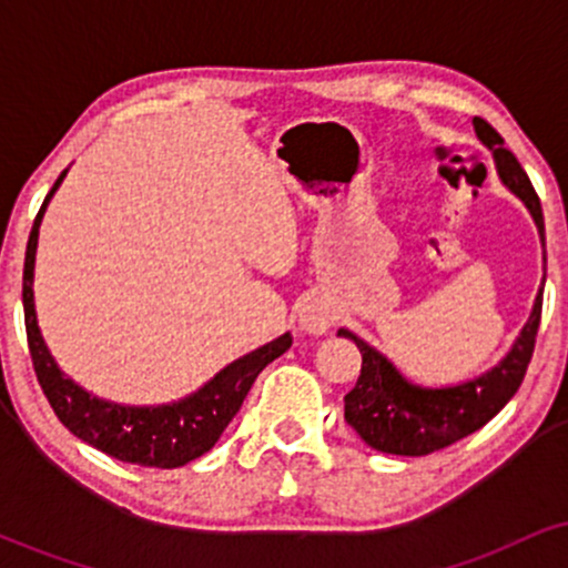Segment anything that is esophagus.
Instances as JSON below:
<instances>
[{"label":"esophagus","mask_w":568,"mask_h":568,"mask_svg":"<svg viewBox=\"0 0 568 568\" xmlns=\"http://www.w3.org/2000/svg\"><path fill=\"white\" fill-rule=\"evenodd\" d=\"M331 325V315L323 310V306H306L302 312V328L310 331V334H325Z\"/></svg>","instance_id":"obj_1"}]
</instances>
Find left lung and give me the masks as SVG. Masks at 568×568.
<instances>
[{
    "label": "left lung",
    "instance_id": "8db88e82",
    "mask_svg": "<svg viewBox=\"0 0 568 568\" xmlns=\"http://www.w3.org/2000/svg\"><path fill=\"white\" fill-rule=\"evenodd\" d=\"M473 125L478 139L494 152L501 181L526 202L537 221L539 234L545 237L542 205H539L537 192H534L518 158L505 146V139L486 120L475 116ZM539 317H542V293L537 296L529 323L520 331L510 355L480 379L446 389L414 387L389 366L387 357H382L363 338L342 328L338 336L352 338L363 355L357 384L344 395V419L371 448L382 454L425 456L467 438L475 429L488 425L518 393L531 363L534 344H537Z\"/></svg>",
    "mask_w": 568,
    "mask_h": 568
}]
</instances>
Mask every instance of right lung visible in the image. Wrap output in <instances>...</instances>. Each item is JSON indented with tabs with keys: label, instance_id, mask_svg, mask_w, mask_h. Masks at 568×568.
Returning <instances> with one entry per match:
<instances>
[{
	"label": "right lung",
	"instance_id": "add662e5",
	"mask_svg": "<svg viewBox=\"0 0 568 568\" xmlns=\"http://www.w3.org/2000/svg\"><path fill=\"white\" fill-rule=\"evenodd\" d=\"M61 179L55 181L42 207H39L29 234V245H26L23 264L26 338H29L31 363H34L39 387H42L61 425L69 427V433L90 443L98 452L114 456L120 462H130V465L162 467V470L186 465V462L197 459V456L216 446L221 433H224L226 425L234 419V414L243 406L247 389L253 387L256 376L291 347L293 338L291 334H285L266 344V347L240 357L232 366L221 371L216 379L207 382L200 393H194L181 403H173V406L128 408L116 406V403L98 400V397L84 393L82 387H77L74 382L58 371L55 361L50 357L48 347H44L37 328L34 293H31L39 221H42L44 205L53 197Z\"/></svg>",
	"mask_w": 568,
	"mask_h": 568
}]
</instances>
